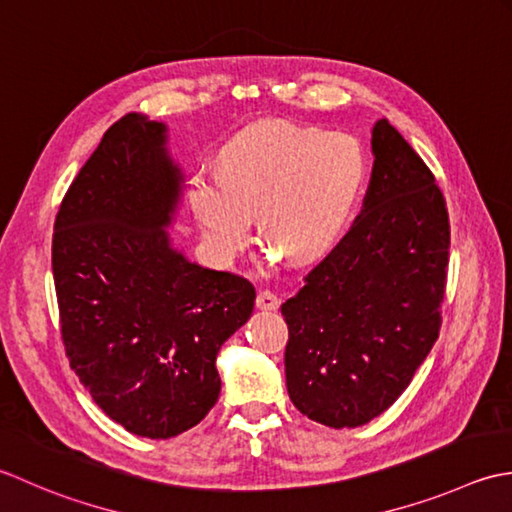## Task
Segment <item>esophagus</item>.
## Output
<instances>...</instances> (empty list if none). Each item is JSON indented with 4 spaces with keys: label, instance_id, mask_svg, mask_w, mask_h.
<instances>
[{
    "label": "esophagus",
    "instance_id": "esophagus-1",
    "mask_svg": "<svg viewBox=\"0 0 512 512\" xmlns=\"http://www.w3.org/2000/svg\"><path fill=\"white\" fill-rule=\"evenodd\" d=\"M256 307L263 311H276L280 307V298L274 294V291L263 289V291H258V296H256Z\"/></svg>",
    "mask_w": 512,
    "mask_h": 512
}]
</instances>
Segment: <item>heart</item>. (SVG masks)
I'll return each instance as SVG.
<instances>
[{
	"instance_id": "heart-1",
	"label": "heart",
	"mask_w": 512,
	"mask_h": 512,
	"mask_svg": "<svg viewBox=\"0 0 512 512\" xmlns=\"http://www.w3.org/2000/svg\"><path fill=\"white\" fill-rule=\"evenodd\" d=\"M367 181L360 143L291 121L247 125L221 150V172L196 170L187 198L218 258L241 254L252 216L278 252L311 263L347 229Z\"/></svg>"
}]
</instances>
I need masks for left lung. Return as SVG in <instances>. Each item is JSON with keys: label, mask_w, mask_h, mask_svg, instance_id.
I'll list each match as a JSON object with an SVG mask.
<instances>
[{"label": "left lung", "mask_w": 512, "mask_h": 512, "mask_svg": "<svg viewBox=\"0 0 512 512\" xmlns=\"http://www.w3.org/2000/svg\"><path fill=\"white\" fill-rule=\"evenodd\" d=\"M362 212L283 302L287 391L331 429H356L409 387L440 336L451 225L440 185L380 119Z\"/></svg>", "instance_id": "left-lung-1"}]
</instances>
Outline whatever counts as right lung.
<instances>
[{"instance_id":"obj_1","label":"right lung","mask_w":512,"mask_h":512,"mask_svg":"<svg viewBox=\"0 0 512 512\" xmlns=\"http://www.w3.org/2000/svg\"><path fill=\"white\" fill-rule=\"evenodd\" d=\"M181 172L165 125L125 114L61 201L52 276L70 367L110 420L168 440L221 393L216 353L252 316L256 289L170 247Z\"/></svg>"}]
</instances>
